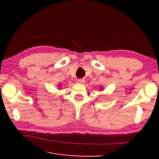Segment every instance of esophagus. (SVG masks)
<instances>
[{
	"label": "esophagus",
	"instance_id": "obj_1",
	"mask_svg": "<svg viewBox=\"0 0 159 159\" xmlns=\"http://www.w3.org/2000/svg\"><path fill=\"white\" fill-rule=\"evenodd\" d=\"M77 82H78V84H84L85 83V80L84 79H79L78 81H77Z\"/></svg>",
	"mask_w": 159,
	"mask_h": 159
}]
</instances>
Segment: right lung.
<instances>
[{"instance_id":"right-lung-1","label":"right lung","mask_w":159,"mask_h":159,"mask_svg":"<svg viewBox=\"0 0 159 159\" xmlns=\"http://www.w3.org/2000/svg\"><path fill=\"white\" fill-rule=\"evenodd\" d=\"M59 86H60V84H59Z\"/></svg>"}]
</instances>
